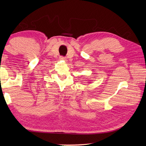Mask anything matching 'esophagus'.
I'll return each instance as SVG.
<instances>
[{
	"mask_svg": "<svg viewBox=\"0 0 146 146\" xmlns=\"http://www.w3.org/2000/svg\"><path fill=\"white\" fill-rule=\"evenodd\" d=\"M60 59L61 60H66V58L65 57H63V56H60Z\"/></svg>",
	"mask_w": 146,
	"mask_h": 146,
	"instance_id": "34e87169",
	"label": "esophagus"
}]
</instances>
